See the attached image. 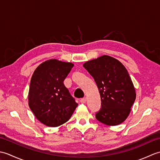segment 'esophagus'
I'll return each mask as SVG.
<instances>
[{
	"instance_id": "obj_1",
	"label": "esophagus",
	"mask_w": 160,
	"mask_h": 160,
	"mask_svg": "<svg viewBox=\"0 0 160 160\" xmlns=\"http://www.w3.org/2000/svg\"><path fill=\"white\" fill-rule=\"evenodd\" d=\"M80 102L81 103H85L86 102H87V98H81V99H80Z\"/></svg>"
}]
</instances>
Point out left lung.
<instances>
[{"instance_id":"obj_1","label":"left lung","mask_w":160,"mask_h":160,"mask_svg":"<svg viewBox=\"0 0 160 160\" xmlns=\"http://www.w3.org/2000/svg\"><path fill=\"white\" fill-rule=\"evenodd\" d=\"M93 78L101 98V108L96 118L102 123L115 126L128 116L136 93L130 76L120 61L108 56L83 64Z\"/></svg>"}]
</instances>
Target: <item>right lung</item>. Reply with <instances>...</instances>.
Segmentation results:
<instances>
[{
	"label": "right lung",
	"mask_w": 160,
	"mask_h": 160,
	"mask_svg": "<svg viewBox=\"0 0 160 160\" xmlns=\"http://www.w3.org/2000/svg\"><path fill=\"white\" fill-rule=\"evenodd\" d=\"M73 64L51 59L33 72L29 85V106L38 120L56 127L69 120L78 106L63 83Z\"/></svg>",
	"instance_id": "1"
}]
</instances>
